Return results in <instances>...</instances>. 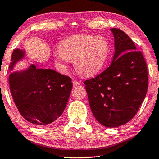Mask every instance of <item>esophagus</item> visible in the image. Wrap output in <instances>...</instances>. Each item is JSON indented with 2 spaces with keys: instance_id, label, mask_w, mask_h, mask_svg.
<instances>
[{
  "instance_id": "34e87169",
  "label": "esophagus",
  "mask_w": 159,
  "mask_h": 159,
  "mask_svg": "<svg viewBox=\"0 0 159 159\" xmlns=\"http://www.w3.org/2000/svg\"><path fill=\"white\" fill-rule=\"evenodd\" d=\"M73 84H74V86L75 87H77V86H79L80 84H81V82H80V81H77V80H73Z\"/></svg>"
}]
</instances>
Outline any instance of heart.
<instances>
[{"label": "heart", "instance_id": "obj_1", "mask_svg": "<svg viewBox=\"0 0 159 159\" xmlns=\"http://www.w3.org/2000/svg\"><path fill=\"white\" fill-rule=\"evenodd\" d=\"M56 62L63 68L74 61L76 71L82 77H93L99 72L109 55V44L103 36L81 34L63 40L59 45Z\"/></svg>", "mask_w": 159, "mask_h": 159}]
</instances>
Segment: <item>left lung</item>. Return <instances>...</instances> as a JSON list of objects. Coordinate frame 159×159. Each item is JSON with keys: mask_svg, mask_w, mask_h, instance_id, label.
Masks as SVG:
<instances>
[{"mask_svg": "<svg viewBox=\"0 0 159 159\" xmlns=\"http://www.w3.org/2000/svg\"><path fill=\"white\" fill-rule=\"evenodd\" d=\"M115 51L111 64L84 82L90 106L102 125L116 127L129 121L145 99L148 85L144 56L122 30L111 28Z\"/></svg>", "mask_w": 159, "mask_h": 159, "instance_id": "8db88e82", "label": "left lung"}]
</instances>
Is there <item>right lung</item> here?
Listing matches in <instances>:
<instances>
[{"label": "right lung", "instance_id": "obj_1", "mask_svg": "<svg viewBox=\"0 0 159 159\" xmlns=\"http://www.w3.org/2000/svg\"><path fill=\"white\" fill-rule=\"evenodd\" d=\"M24 55L25 51L19 49L13 51L10 69ZM8 82L19 112L38 127L53 122L62 114L72 88L68 76L53 69H38L34 65L26 71L11 73Z\"/></svg>", "mask_w": 159, "mask_h": 159}]
</instances>
